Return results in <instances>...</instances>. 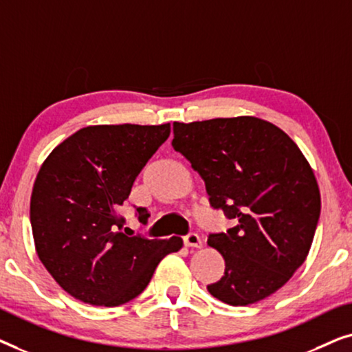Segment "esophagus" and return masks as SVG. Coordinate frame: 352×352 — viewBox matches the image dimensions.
<instances>
[{"mask_svg": "<svg viewBox=\"0 0 352 352\" xmlns=\"http://www.w3.org/2000/svg\"><path fill=\"white\" fill-rule=\"evenodd\" d=\"M184 245L186 247H192V248H200L201 247V239L197 232H189L184 235Z\"/></svg>", "mask_w": 352, "mask_h": 352, "instance_id": "esophagus-1", "label": "esophagus"}]
</instances>
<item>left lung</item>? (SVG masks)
I'll return each mask as SVG.
<instances>
[{
    "mask_svg": "<svg viewBox=\"0 0 352 352\" xmlns=\"http://www.w3.org/2000/svg\"><path fill=\"white\" fill-rule=\"evenodd\" d=\"M171 146L204 177L210 205L234 221L208 235L226 261L206 288L230 306L261 301L305 263L320 216L312 168L288 134L256 117L173 123Z\"/></svg>",
    "mask_w": 352,
    "mask_h": 352,
    "instance_id": "left-lung-1",
    "label": "left lung"
}]
</instances>
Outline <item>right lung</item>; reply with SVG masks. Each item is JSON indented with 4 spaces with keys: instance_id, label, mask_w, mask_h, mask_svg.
Listing matches in <instances>:
<instances>
[{
    "instance_id": "1",
    "label": "right lung",
    "mask_w": 352,
    "mask_h": 352,
    "mask_svg": "<svg viewBox=\"0 0 352 352\" xmlns=\"http://www.w3.org/2000/svg\"><path fill=\"white\" fill-rule=\"evenodd\" d=\"M166 124L86 126L50 153L33 184L30 223L38 258L76 300L120 306L141 295L181 237L123 232L118 206L139 173L170 136ZM147 223L148 211L136 208Z\"/></svg>"
}]
</instances>
